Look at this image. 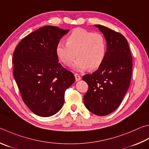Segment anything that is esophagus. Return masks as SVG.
Instances as JSON below:
<instances>
[{
    "label": "esophagus",
    "mask_w": 149,
    "mask_h": 149,
    "mask_svg": "<svg viewBox=\"0 0 149 149\" xmlns=\"http://www.w3.org/2000/svg\"><path fill=\"white\" fill-rule=\"evenodd\" d=\"M75 80L76 81H79L80 79H81V75L76 73V74H75Z\"/></svg>",
    "instance_id": "1"
}]
</instances>
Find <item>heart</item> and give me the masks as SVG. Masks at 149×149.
Segmentation results:
<instances>
[{
    "label": "heart",
    "mask_w": 149,
    "mask_h": 149,
    "mask_svg": "<svg viewBox=\"0 0 149 149\" xmlns=\"http://www.w3.org/2000/svg\"><path fill=\"white\" fill-rule=\"evenodd\" d=\"M56 55L64 65H73L78 71H83L89 67L94 70L100 66L106 55V42L98 32L77 28L68 35L66 42L59 41L55 47Z\"/></svg>",
    "instance_id": "1"
}]
</instances>
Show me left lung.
Here are the masks:
<instances>
[{"instance_id":"obj_1","label":"left lung","mask_w":149,"mask_h":149,"mask_svg":"<svg viewBox=\"0 0 149 149\" xmlns=\"http://www.w3.org/2000/svg\"><path fill=\"white\" fill-rule=\"evenodd\" d=\"M95 26L106 39L107 51L99 68L82 77L88 86L83 100L88 110L104 116L120 105L130 84L133 64L126 38L106 26Z\"/></svg>"}]
</instances>
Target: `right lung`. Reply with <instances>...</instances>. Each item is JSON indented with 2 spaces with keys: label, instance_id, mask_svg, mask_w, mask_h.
Returning a JSON list of instances; mask_svg holds the SVG:
<instances>
[{
  "label": "right lung",
  "instance_id": "obj_1",
  "mask_svg": "<svg viewBox=\"0 0 149 149\" xmlns=\"http://www.w3.org/2000/svg\"><path fill=\"white\" fill-rule=\"evenodd\" d=\"M68 32L44 26L24 38L13 53V76L23 101L40 117H50L63 107L65 91L75 80L58 63L55 52L56 44Z\"/></svg>",
  "mask_w": 149,
  "mask_h": 149
}]
</instances>
